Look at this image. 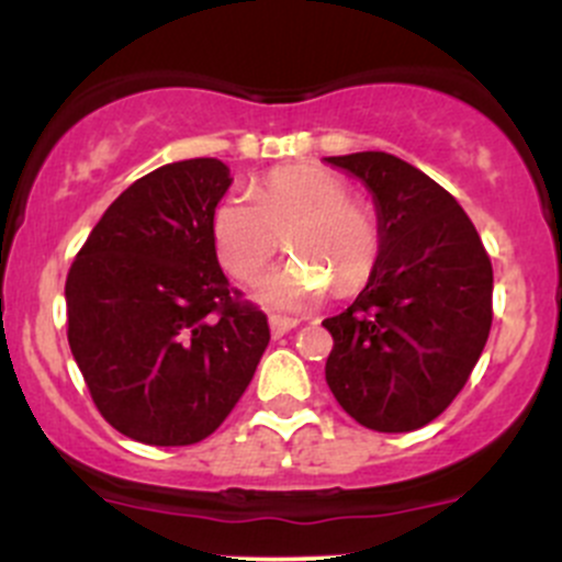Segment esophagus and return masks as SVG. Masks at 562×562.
I'll use <instances>...</instances> for the list:
<instances>
[{
	"mask_svg": "<svg viewBox=\"0 0 562 562\" xmlns=\"http://www.w3.org/2000/svg\"><path fill=\"white\" fill-rule=\"evenodd\" d=\"M269 326H271V337H282L291 328L299 326L296 317H285V315H269Z\"/></svg>",
	"mask_w": 562,
	"mask_h": 562,
	"instance_id": "1",
	"label": "esophagus"
}]
</instances>
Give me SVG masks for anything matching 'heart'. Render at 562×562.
<instances>
[{
    "instance_id": "b5f03b06",
    "label": "heart",
    "mask_w": 562,
    "mask_h": 562,
    "mask_svg": "<svg viewBox=\"0 0 562 562\" xmlns=\"http://www.w3.org/2000/svg\"><path fill=\"white\" fill-rule=\"evenodd\" d=\"M209 231L220 266L245 285L260 280L285 239L302 260L274 271L260 291L263 302L282 310L313 304L328 280L337 291H353L372 274L381 252L372 209L350 201V187L315 166L274 168L255 181L249 195L223 198Z\"/></svg>"
}]
</instances>
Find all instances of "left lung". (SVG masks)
I'll return each mask as SVG.
<instances>
[{"label": "left lung", "instance_id": "left-lung-1", "mask_svg": "<svg viewBox=\"0 0 562 562\" xmlns=\"http://www.w3.org/2000/svg\"><path fill=\"white\" fill-rule=\"evenodd\" d=\"M378 206L381 252L364 291L326 317V383L378 432L438 418L468 383L492 326V263L451 192L386 151L326 157Z\"/></svg>", "mask_w": 562, "mask_h": 562}]
</instances>
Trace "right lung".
Wrapping results in <instances>:
<instances>
[{
  "label": "right lung",
  "mask_w": 562,
  "mask_h": 562,
  "mask_svg": "<svg viewBox=\"0 0 562 562\" xmlns=\"http://www.w3.org/2000/svg\"><path fill=\"white\" fill-rule=\"evenodd\" d=\"M231 187L214 157L127 187L65 282L67 342L100 416L149 446H192L228 418L269 345L263 310L228 285L212 212Z\"/></svg>",
  "instance_id": "add662e5"
}]
</instances>
